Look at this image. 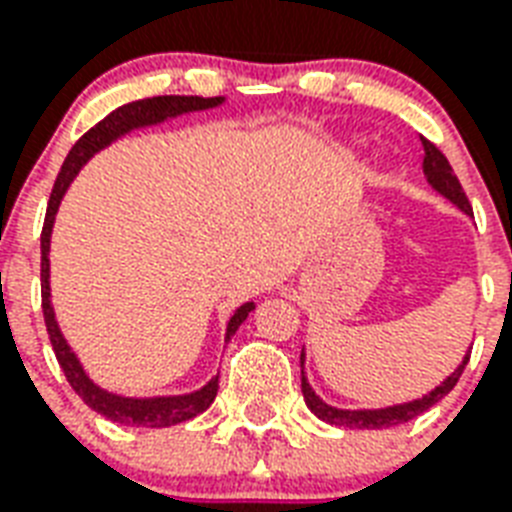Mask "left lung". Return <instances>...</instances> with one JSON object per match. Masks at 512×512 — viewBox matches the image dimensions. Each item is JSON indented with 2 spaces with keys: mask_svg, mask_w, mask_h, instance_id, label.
<instances>
[{
  "mask_svg": "<svg viewBox=\"0 0 512 512\" xmlns=\"http://www.w3.org/2000/svg\"><path fill=\"white\" fill-rule=\"evenodd\" d=\"M421 144H424V166H421V169H424V177H427V182L432 185V190H438V193L443 195V198H448L456 209H462L464 214H470V217H473L470 201H467V195H464L462 185H459V179H456L454 169H451V163H448L446 155H443L435 144L427 142V139H421ZM467 360H470V354H467V357L459 362V368H456L454 373L443 381V384L435 386L429 395L419 397V400H411V403L373 408V411H368V408H362V411H346V408L327 405L325 400L311 389L306 373L300 376V389H303V400H306L308 411L314 413V416H319L322 421H327V424H335V427H349V429H384V427H395V424H405V421L416 419L419 413H424L427 408L440 403V400H443V397H446L448 392L456 386V381H459V376H462ZM303 362H306V351H300V368H303Z\"/></svg>",
  "mask_w": 512,
  "mask_h": 512,
  "instance_id": "1",
  "label": "left lung"
}]
</instances>
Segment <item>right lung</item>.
<instances>
[{"instance_id": "add662e5", "label": "right lung", "mask_w": 512, "mask_h": 512, "mask_svg": "<svg viewBox=\"0 0 512 512\" xmlns=\"http://www.w3.org/2000/svg\"><path fill=\"white\" fill-rule=\"evenodd\" d=\"M222 96H214V99H204V96H152V99L131 101V104H123L117 107L115 112H109L101 123L83 134L74 147L66 155L64 166L58 171L56 185H53V193H50L48 201V214H45V225H42V239H39V249H42V314H45V327H48L50 343H53V351H56V360L64 370L66 381L72 386L77 395L83 397V403L88 408H93L96 413H101L104 419L117 421V424H128V427H171V424H179V421L195 419L198 413H204L209 405L214 403L217 397V389H220V376H214L206 386H201L198 392H190V395H171V397H123L112 395L107 389H101L88 378V373L83 370L77 354L72 351V346L66 343V338L61 335V327L56 322V311H53V303H50V233H53V222H56V212L61 198L72 185V179L80 174L85 163L91 161L93 155L99 150H104L107 144H112L120 136L131 134L136 128L158 126L163 120H171L177 115H187V112H201V109L220 107ZM255 308V303H244L233 311V317L228 322V330H225V341H230L239 325L249 317V311Z\"/></svg>"}]
</instances>
